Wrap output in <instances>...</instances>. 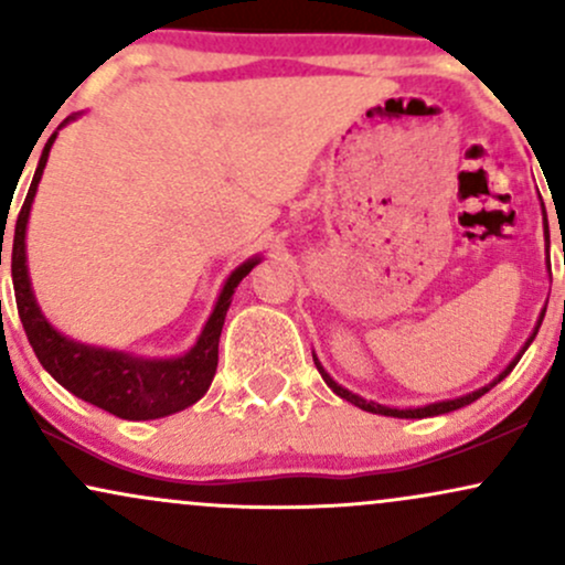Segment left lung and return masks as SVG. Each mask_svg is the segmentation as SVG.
Wrapping results in <instances>:
<instances>
[{
  "instance_id": "8db88e82",
  "label": "left lung",
  "mask_w": 565,
  "mask_h": 565,
  "mask_svg": "<svg viewBox=\"0 0 565 565\" xmlns=\"http://www.w3.org/2000/svg\"><path fill=\"white\" fill-rule=\"evenodd\" d=\"M542 319H544V310H542L540 321H536V327H534V334H531L529 340H526V345H523L521 353H518L515 359L510 361V366L504 369V372L499 374V377H497L494 382H491V385H486V387H481V391H476V393H468V395H462V398H454V401H438V404H427V406H419V408H391V406H382V404H374V401H366V398H361V395L350 393V391H345V387H342V385H337V382H334L332 377H329L327 372H323L321 361L316 359V355H313V361H316V369H319V372H321L323 382H327V385L332 387V391H334L337 395H340V398L350 401V404H353V406L364 408V412H372V414H385V417H401V419H423V417H436V414H446V412H454V408H462V406L472 404V401H478V398H481L483 393H489L491 387L497 385V382H502L504 377H508V374L512 372V369H515L518 361H521V355L526 353V348L531 345V340H534L536 332H540V327H542Z\"/></svg>"
}]
</instances>
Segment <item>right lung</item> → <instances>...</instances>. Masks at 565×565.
<instances>
[{
    "label": "right lung",
    "mask_w": 565,
    "mask_h": 565,
    "mask_svg": "<svg viewBox=\"0 0 565 565\" xmlns=\"http://www.w3.org/2000/svg\"><path fill=\"white\" fill-rule=\"evenodd\" d=\"M71 119H76V116H68L63 125H68ZM55 138L57 132L50 135V140L44 142L34 180H31L29 193H25L21 215L15 220V236H12V287H15L18 316H21L25 337H29L31 348H34L39 364L47 369L68 393H74L76 398L87 401V404L97 408H106L114 417L159 419L167 417V414L183 412V408L196 404L201 395L210 391L212 377L217 372L220 332H223L225 313L231 308V297L238 281L260 263V257H252V260L238 265L228 276L210 321L201 329L196 345L188 350L185 355H178V359H135V355L121 353V350L93 348L68 340L39 310L29 281V265H25V225H29L31 201L36 196V185L42 180L44 164H47L50 148H53Z\"/></svg>",
    "instance_id": "1"
}]
</instances>
